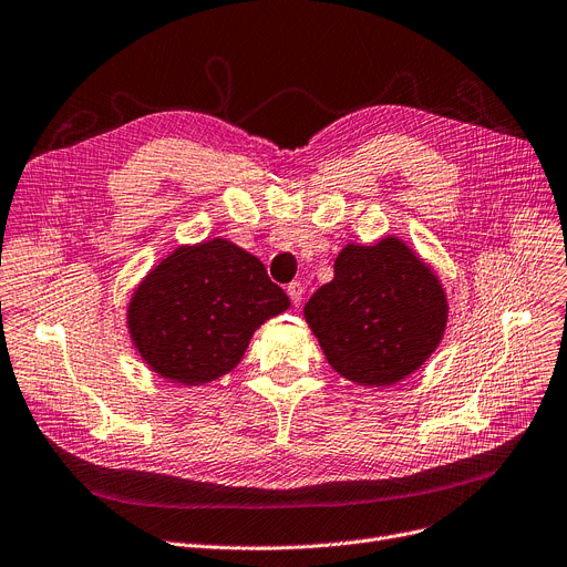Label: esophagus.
<instances>
[{"mask_svg": "<svg viewBox=\"0 0 567 567\" xmlns=\"http://www.w3.org/2000/svg\"><path fill=\"white\" fill-rule=\"evenodd\" d=\"M287 293H289V299H291V306L299 308V306H301V299H303V287H301V282H289V285H287Z\"/></svg>", "mask_w": 567, "mask_h": 567, "instance_id": "34e87169", "label": "esophagus"}]
</instances>
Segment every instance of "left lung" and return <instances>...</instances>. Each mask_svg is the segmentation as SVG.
<instances>
[{
	"label": "left lung",
	"mask_w": 567,
	"mask_h": 567,
	"mask_svg": "<svg viewBox=\"0 0 567 567\" xmlns=\"http://www.w3.org/2000/svg\"><path fill=\"white\" fill-rule=\"evenodd\" d=\"M447 297L431 266L401 238L344 245L333 280L303 308L336 373L361 386H389L435 352L447 327Z\"/></svg>",
	"instance_id": "left-lung-1"
}]
</instances>
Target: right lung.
<instances>
[{
    "instance_id": "add662e5",
    "label": "right lung",
    "mask_w": 567,
    "mask_h": 567,
    "mask_svg": "<svg viewBox=\"0 0 567 567\" xmlns=\"http://www.w3.org/2000/svg\"><path fill=\"white\" fill-rule=\"evenodd\" d=\"M287 308L255 255L213 238L181 245L141 280L127 329L153 373L199 386L234 371L252 333Z\"/></svg>"
}]
</instances>
